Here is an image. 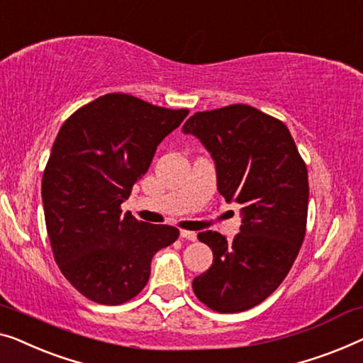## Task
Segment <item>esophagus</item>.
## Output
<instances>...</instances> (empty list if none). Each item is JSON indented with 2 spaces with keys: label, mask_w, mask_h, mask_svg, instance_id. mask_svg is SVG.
I'll return each instance as SVG.
<instances>
[{
  "label": "esophagus",
  "mask_w": 363,
  "mask_h": 363,
  "mask_svg": "<svg viewBox=\"0 0 363 363\" xmlns=\"http://www.w3.org/2000/svg\"><path fill=\"white\" fill-rule=\"evenodd\" d=\"M180 235L183 239H186V240H191V242H194V240H196V233H191V230H180Z\"/></svg>",
  "instance_id": "34e87169"
}]
</instances>
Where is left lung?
<instances>
[{
    "label": "left lung",
    "mask_w": 363,
    "mask_h": 363,
    "mask_svg": "<svg viewBox=\"0 0 363 363\" xmlns=\"http://www.w3.org/2000/svg\"><path fill=\"white\" fill-rule=\"evenodd\" d=\"M183 133L211 152L225 201L242 206L240 233L230 242L213 230L198 234L213 250V265L194 278L193 291L213 311H245L280 286L303 244L306 164L286 125L249 104L194 113Z\"/></svg>",
    "instance_id": "obj_1"
}]
</instances>
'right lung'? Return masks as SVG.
Wrapping results in <instances>:
<instances>
[{
  "label": "right lung",
  "instance_id": "add662e5",
  "mask_svg": "<svg viewBox=\"0 0 363 363\" xmlns=\"http://www.w3.org/2000/svg\"><path fill=\"white\" fill-rule=\"evenodd\" d=\"M188 113L108 93L62 124L42 177L47 234L60 272L91 301L116 306L139 295L152 257L178 239L177 228L123 214L121 203Z\"/></svg>",
  "mask_w": 363,
  "mask_h": 363
}]
</instances>
